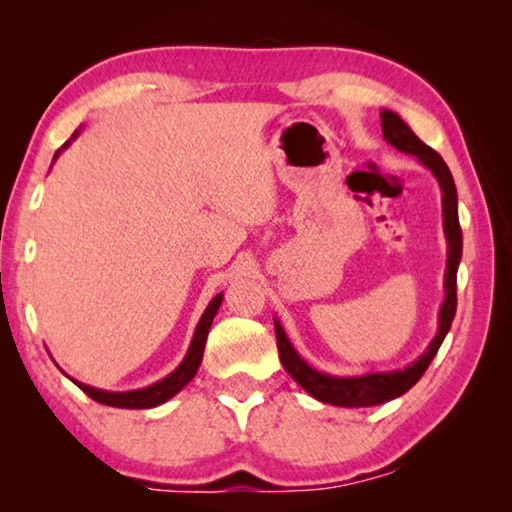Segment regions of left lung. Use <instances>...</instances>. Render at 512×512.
<instances>
[{
  "label": "left lung",
  "mask_w": 512,
  "mask_h": 512,
  "mask_svg": "<svg viewBox=\"0 0 512 512\" xmlns=\"http://www.w3.org/2000/svg\"><path fill=\"white\" fill-rule=\"evenodd\" d=\"M381 131L384 137L391 142L395 149L404 153L418 155L424 167H429L433 176L438 178L440 189H443V214H445V235L449 241V255H447V275H445V302L440 309V327L429 350L413 363V366L395 372H372V375L363 377H329L323 372H316L302 361L296 350L284 334L280 323H275V339H277V352H280L282 366L287 368L289 375L305 388V391L316 397V400L334 406H375L384 404L388 400L404 395L411 386H415L429 368V363L436 357L440 345H443L445 336L452 327V320L456 316V271L458 262H461L463 253V232L461 223H458V198H456V185L452 178V171L445 164V160L424 144L418 135H415L409 126L404 124L400 115L393 110L381 112Z\"/></svg>",
  "instance_id": "obj_1"
}]
</instances>
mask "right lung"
Returning <instances> with one entry per match:
<instances>
[{"label": "right lung", "mask_w": 512, "mask_h": 512, "mask_svg": "<svg viewBox=\"0 0 512 512\" xmlns=\"http://www.w3.org/2000/svg\"><path fill=\"white\" fill-rule=\"evenodd\" d=\"M221 300H223V293H219V296H216L210 305H207L201 323H198L196 332H194V341H192V345H189L187 357L183 359V363H180L176 370L171 372L169 377H164L162 381H158V384L142 388V391H131V393H106V391H99V388H90L85 384H79V381H74V384L79 386L85 395L92 397L94 402L106 404V406H117V409H153V406L167 402L169 397L176 395L180 388H185L189 381L194 379L198 366H201L207 332H210L212 320L216 316V311H219V307H221Z\"/></svg>", "instance_id": "right-lung-1"}]
</instances>
